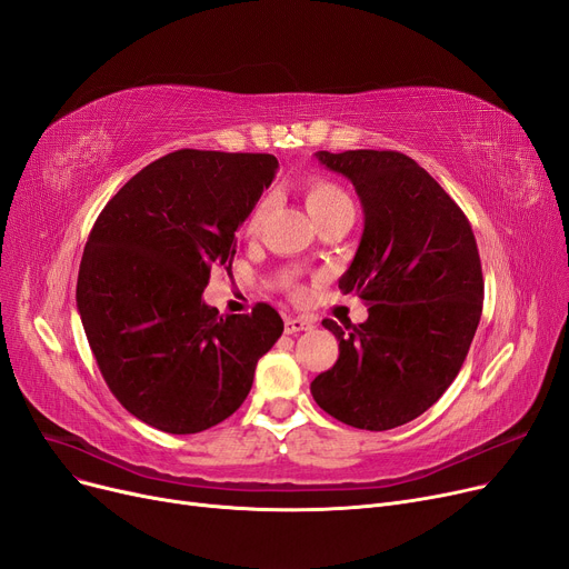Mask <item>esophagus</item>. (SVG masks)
<instances>
[{
  "label": "esophagus",
  "mask_w": 569,
  "mask_h": 569,
  "mask_svg": "<svg viewBox=\"0 0 569 569\" xmlns=\"http://www.w3.org/2000/svg\"><path fill=\"white\" fill-rule=\"evenodd\" d=\"M313 320L309 318H302V316H288L286 318V332L288 335H298V332H309L313 330Z\"/></svg>",
  "instance_id": "1"
}]
</instances>
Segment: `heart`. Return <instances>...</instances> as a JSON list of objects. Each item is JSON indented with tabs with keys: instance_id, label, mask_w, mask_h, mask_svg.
I'll list each match as a JSON object with an SVG mask.
<instances>
[{
	"instance_id": "1",
	"label": "heart",
	"mask_w": 569,
	"mask_h": 569,
	"mask_svg": "<svg viewBox=\"0 0 569 569\" xmlns=\"http://www.w3.org/2000/svg\"><path fill=\"white\" fill-rule=\"evenodd\" d=\"M302 194H305L307 211L313 220L326 218L328 213H332L341 207H351L349 194H346L339 186H335L332 181H326V179H307L305 186H302ZM264 211H267V202L260 200L249 211V216H246V223H243L246 232H249V234L258 232L262 218H264Z\"/></svg>"
}]
</instances>
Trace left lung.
<instances>
[{
    "instance_id": "left-lung-1",
    "label": "left lung",
    "mask_w": 569,
    "mask_h": 569,
    "mask_svg": "<svg viewBox=\"0 0 569 569\" xmlns=\"http://www.w3.org/2000/svg\"><path fill=\"white\" fill-rule=\"evenodd\" d=\"M362 204L365 230L339 288L369 305L360 326L326 318L339 358L311 381L316 405L360 430H390L428 411L475 339L483 277L472 226L428 171L398 151H318Z\"/></svg>"
}]
</instances>
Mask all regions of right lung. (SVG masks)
Returning <instances> with one entry per match:
<instances>
[{
	"mask_svg": "<svg viewBox=\"0 0 569 569\" xmlns=\"http://www.w3.org/2000/svg\"><path fill=\"white\" fill-rule=\"evenodd\" d=\"M267 153H169L97 216L77 307L116 400L146 426L194 435L232 416L283 320L269 305L220 316L211 264L232 267L237 230L277 174Z\"/></svg>",
	"mask_w": 569,
	"mask_h": 569,
	"instance_id": "right-lung-1",
	"label": "right lung"
}]
</instances>
